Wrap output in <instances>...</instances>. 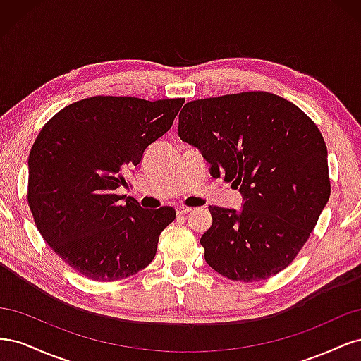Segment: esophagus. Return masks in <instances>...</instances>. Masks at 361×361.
Segmentation results:
<instances>
[{
    "instance_id": "34e87169",
    "label": "esophagus",
    "mask_w": 361,
    "mask_h": 361,
    "mask_svg": "<svg viewBox=\"0 0 361 361\" xmlns=\"http://www.w3.org/2000/svg\"><path fill=\"white\" fill-rule=\"evenodd\" d=\"M191 211H192L191 207H187V206H178V207H176L178 215H187V214H190Z\"/></svg>"
}]
</instances>
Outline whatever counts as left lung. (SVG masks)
<instances>
[{"label":"left lung","instance_id":"obj_1","mask_svg":"<svg viewBox=\"0 0 361 361\" xmlns=\"http://www.w3.org/2000/svg\"><path fill=\"white\" fill-rule=\"evenodd\" d=\"M179 137L233 182L243 209L209 206L204 260L221 276L259 281L285 269L307 241L330 199L326 146L297 105L267 92L185 104Z\"/></svg>","mask_w":361,"mask_h":361}]
</instances>
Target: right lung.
I'll use <instances>...</instances> for the list:
<instances>
[{"label": "right lung", "instance_id": "add662e5", "mask_svg": "<svg viewBox=\"0 0 361 361\" xmlns=\"http://www.w3.org/2000/svg\"><path fill=\"white\" fill-rule=\"evenodd\" d=\"M185 99L96 96L42 128L28 157V204L45 243L87 279L137 274L157 253L171 206L145 209L117 190L171 128Z\"/></svg>", "mask_w": 361, "mask_h": 361}]
</instances>
